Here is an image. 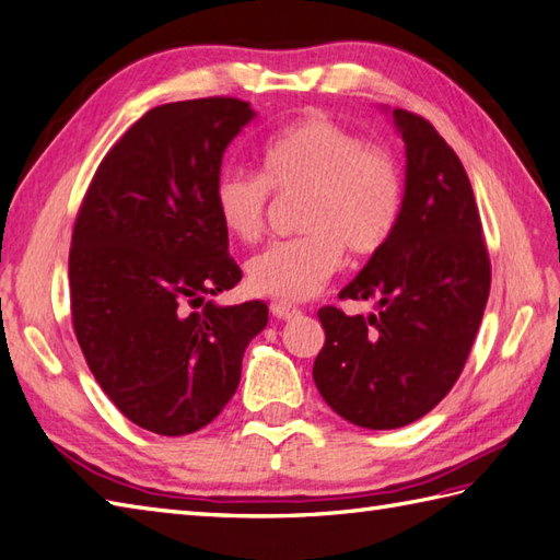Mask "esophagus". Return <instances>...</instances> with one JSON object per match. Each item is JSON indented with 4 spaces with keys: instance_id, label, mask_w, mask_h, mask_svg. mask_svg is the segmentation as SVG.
<instances>
[{
    "instance_id": "34e87169",
    "label": "esophagus",
    "mask_w": 560,
    "mask_h": 560,
    "mask_svg": "<svg viewBox=\"0 0 560 560\" xmlns=\"http://www.w3.org/2000/svg\"><path fill=\"white\" fill-rule=\"evenodd\" d=\"M269 311H271V315L273 317H279V319H295L301 315V311L295 305H289V303H271L269 305Z\"/></svg>"
}]
</instances>
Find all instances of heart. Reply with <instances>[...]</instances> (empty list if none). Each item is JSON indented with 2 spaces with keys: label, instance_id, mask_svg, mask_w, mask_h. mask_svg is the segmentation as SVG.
I'll list each match as a JSON object with an SVG mask.
<instances>
[{
  "label": "heart",
  "instance_id": "b5f03b06",
  "mask_svg": "<svg viewBox=\"0 0 560 560\" xmlns=\"http://www.w3.org/2000/svg\"><path fill=\"white\" fill-rule=\"evenodd\" d=\"M271 192H301V235L249 257L247 289L299 303L329 281L341 247L353 257L383 249L401 213V173L392 153L371 147L327 115H307L283 127L259 151V175L223 168L213 183V209L225 233L253 243L265 229Z\"/></svg>",
  "mask_w": 560,
  "mask_h": 560
}]
</instances>
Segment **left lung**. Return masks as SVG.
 I'll return each mask as SVG.
<instances>
[{"label":"left lung","mask_w":560,"mask_h":560,"mask_svg":"<svg viewBox=\"0 0 560 560\" xmlns=\"http://www.w3.org/2000/svg\"><path fill=\"white\" fill-rule=\"evenodd\" d=\"M407 183L395 233L339 299L377 313L319 307L325 347L313 380L341 419L371 431L413 423L457 383L491 289V261L471 183L421 115L395 108Z\"/></svg>","instance_id":"obj_1"}]
</instances>
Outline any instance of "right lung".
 <instances>
[{
    "mask_svg": "<svg viewBox=\"0 0 560 560\" xmlns=\"http://www.w3.org/2000/svg\"><path fill=\"white\" fill-rule=\"evenodd\" d=\"M253 117L249 103L223 96L151 108L101 161L77 213L69 295L79 347L115 407L151 433L187 435L217 419L249 339L267 327L265 303L205 301L243 277L213 183Z\"/></svg>",
    "mask_w": 560,
    "mask_h": 560,
    "instance_id": "obj_1",
    "label": "right lung"
}]
</instances>
